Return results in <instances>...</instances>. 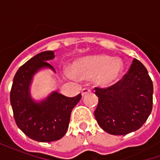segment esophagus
Segmentation results:
<instances>
[{
	"label": "esophagus",
	"instance_id": "obj_1",
	"mask_svg": "<svg viewBox=\"0 0 160 160\" xmlns=\"http://www.w3.org/2000/svg\"><path fill=\"white\" fill-rule=\"evenodd\" d=\"M89 92H91V90L89 88H83L82 91H81V95L84 96V95H86L87 93H89Z\"/></svg>",
	"mask_w": 160,
	"mask_h": 160
}]
</instances>
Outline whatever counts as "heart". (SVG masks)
<instances>
[{
  "label": "heart",
  "mask_w": 160,
  "mask_h": 160,
  "mask_svg": "<svg viewBox=\"0 0 160 160\" xmlns=\"http://www.w3.org/2000/svg\"><path fill=\"white\" fill-rule=\"evenodd\" d=\"M123 71V63L118 58L109 56H87L73 63V71L65 70L66 76L87 79L94 76L97 85L108 87L115 83Z\"/></svg>",
  "instance_id": "1"
}]
</instances>
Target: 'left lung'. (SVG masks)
<instances>
[{"instance_id": "8db88e82", "label": "left lung", "mask_w": 160, "mask_h": 160, "mask_svg": "<svg viewBox=\"0 0 160 160\" xmlns=\"http://www.w3.org/2000/svg\"><path fill=\"white\" fill-rule=\"evenodd\" d=\"M94 89L98 98L94 116L98 125L109 134L123 135L137 130L151 114L152 81L137 59L133 60L122 80L107 88Z\"/></svg>"}]
</instances>
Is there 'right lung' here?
<instances>
[{
  "label": "right lung",
  "mask_w": 160,
  "mask_h": 160,
  "mask_svg": "<svg viewBox=\"0 0 160 160\" xmlns=\"http://www.w3.org/2000/svg\"><path fill=\"white\" fill-rule=\"evenodd\" d=\"M52 50L38 54L20 67L14 75L10 92V102L17 126L34 141L50 142L66 134L73 108L81 94L68 98L53 92L43 100H33L30 86L34 74L42 68L55 69L48 61L54 59Z\"/></svg>",
  "instance_id": "add662e5"
}]
</instances>
